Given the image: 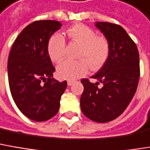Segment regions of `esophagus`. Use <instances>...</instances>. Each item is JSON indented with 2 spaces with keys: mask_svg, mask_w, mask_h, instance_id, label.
<instances>
[{
  "mask_svg": "<svg viewBox=\"0 0 150 150\" xmlns=\"http://www.w3.org/2000/svg\"><path fill=\"white\" fill-rule=\"evenodd\" d=\"M67 82H68V85H69V86H71V85L74 83V81H72V80H69Z\"/></svg>",
  "mask_w": 150,
  "mask_h": 150,
  "instance_id": "34e87169",
  "label": "esophagus"
}]
</instances>
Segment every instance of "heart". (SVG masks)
<instances>
[{"label":"heart","instance_id":"heart-1","mask_svg":"<svg viewBox=\"0 0 150 150\" xmlns=\"http://www.w3.org/2000/svg\"><path fill=\"white\" fill-rule=\"evenodd\" d=\"M67 35L72 42L78 44L80 49L76 61L66 60L57 69V75L65 80H75L85 75L89 69H100L106 62L110 55V43L104 36H98L96 32L84 24H77L67 31ZM66 42L64 38L55 33L49 38L47 52L50 60L61 62L65 56Z\"/></svg>","mask_w":150,"mask_h":150}]
</instances>
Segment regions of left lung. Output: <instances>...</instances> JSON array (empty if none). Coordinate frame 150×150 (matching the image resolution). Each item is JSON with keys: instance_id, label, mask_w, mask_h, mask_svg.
I'll return each mask as SVG.
<instances>
[{"instance_id": "8db88e82", "label": "left lung", "mask_w": 150, "mask_h": 150, "mask_svg": "<svg viewBox=\"0 0 150 150\" xmlns=\"http://www.w3.org/2000/svg\"><path fill=\"white\" fill-rule=\"evenodd\" d=\"M96 26L110 43L106 62L93 76L99 82L81 79L84 90L81 108L89 119L106 123L120 116L131 101L140 78L139 53L136 43L119 25L98 22ZM100 82L103 87L100 89Z\"/></svg>"}]
</instances>
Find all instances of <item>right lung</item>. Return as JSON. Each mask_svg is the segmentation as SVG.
Listing matches in <instances>:
<instances>
[{
	"label": "right lung",
	"instance_id": "right-lung-1",
	"mask_svg": "<svg viewBox=\"0 0 150 150\" xmlns=\"http://www.w3.org/2000/svg\"><path fill=\"white\" fill-rule=\"evenodd\" d=\"M62 24L37 21L23 29L10 50L7 62L9 88L17 107L37 122L53 117L59 110L67 81L52 78L55 67L48 55L47 43Z\"/></svg>",
	"mask_w": 150,
	"mask_h": 150
}]
</instances>
